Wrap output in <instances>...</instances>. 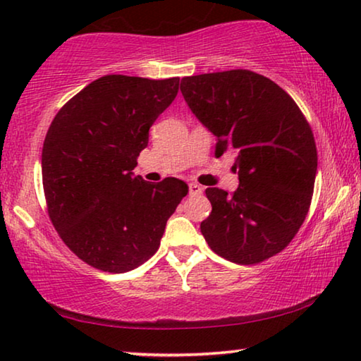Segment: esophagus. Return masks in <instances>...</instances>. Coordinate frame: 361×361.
Masks as SVG:
<instances>
[{
	"label": "esophagus",
	"mask_w": 361,
	"mask_h": 361,
	"mask_svg": "<svg viewBox=\"0 0 361 361\" xmlns=\"http://www.w3.org/2000/svg\"><path fill=\"white\" fill-rule=\"evenodd\" d=\"M202 194V187L197 185V184H189V195L190 197H195V195H200Z\"/></svg>",
	"instance_id": "34e87169"
}]
</instances>
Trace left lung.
Returning a JSON list of instances; mask_svg holds the SVG:
<instances>
[{
	"label": "left lung",
	"instance_id": "8db88e82",
	"mask_svg": "<svg viewBox=\"0 0 361 361\" xmlns=\"http://www.w3.org/2000/svg\"><path fill=\"white\" fill-rule=\"evenodd\" d=\"M190 110L216 136L215 156L235 154V192L209 187L212 214L200 231L212 251L258 264L288 246L314 194L317 147L304 113L278 83L235 71L184 77Z\"/></svg>",
	"mask_w": 361,
	"mask_h": 361
}]
</instances>
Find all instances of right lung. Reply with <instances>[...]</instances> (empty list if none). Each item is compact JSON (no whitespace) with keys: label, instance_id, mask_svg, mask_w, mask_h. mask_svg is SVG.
I'll list each match as a JSON object with an SVG mask.
<instances>
[{"label":"right lung","instance_id":"1","mask_svg":"<svg viewBox=\"0 0 361 361\" xmlns=\"http://www.w3.org/2000/svg\"><path fill=\"white\" fill-rule=\"evenodd\" d=\"M179 92V77L105 75L78 92L49 126L42 146L47 214L88 266L126 273L156 253L169 216L189 192L174 177L133 174L149 128Z\"/></svg>","mask_w":361,"mask_h":361}]
</instances>
